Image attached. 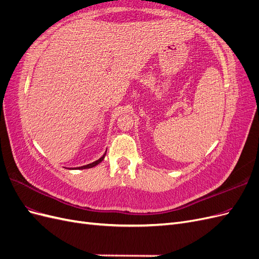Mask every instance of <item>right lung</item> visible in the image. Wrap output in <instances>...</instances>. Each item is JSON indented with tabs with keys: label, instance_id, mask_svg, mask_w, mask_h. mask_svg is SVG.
<instances>
[{
	"label": "right lung",
	"instance_id": "1",
	"mask_svg": "<svg viewBox=\"0 0 259 259\" xmlns=\"http://www.w3.org/2000/svg\"><path fill=\"white\" fill-rule=\"evenodd\" d=\"M105 155H106V153L101 156L100 159H98L97 161H95V162H93V163H91V164H88V165H84V166H80V167H76V168H79V169H85V168H92V167H94V166H96V165H98V164L103 161L104 159H105Z\"/></svg>",
	"mask_w": 259,
	"mask_h": 259
}]
</instances>
